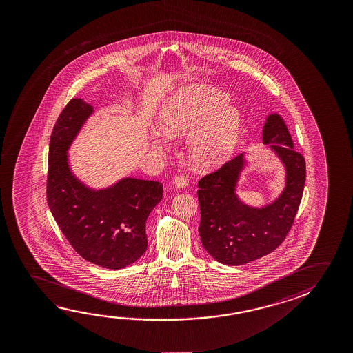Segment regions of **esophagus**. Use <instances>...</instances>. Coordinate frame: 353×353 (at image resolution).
Instances as JSON below:
<instances>
[{"mask_svg": "<svg viewBox=\"0 0 353 353\" xmlns=\"http://www.w3.org/2000/svg\"><path fill=\"white\" fill-rule=\"evenodd\" d=\"M174 185L177 188H185L188 185V177L185 174H179L174 179Z\"/></svg>", "mask_w": 353, "mask_h": 353, "instance_id": "34e87169", "label": "esophagus"}]
</instances>
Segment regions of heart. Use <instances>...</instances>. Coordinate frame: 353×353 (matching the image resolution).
<instances>
[{
    "label": "heart",
    "instance_id": "obj_1",
    "mask_svg": "<svg viewBox=\"0 0 353 353\" xmlns=\"http://www.w3.org/2000/svg\"><path fill=\"white\" fill-rule=\"evenodd\" d=\"M229 96L213 87H185L166 101L160 112V125L168 137L191 134L187 150L199 168H212L232 154L240 129V114L225 107ZM155 150H165L161 138L152 139Z\"/></svg>",
    "mask_w": 353,
    "mask_h": 353
}]
</instances>
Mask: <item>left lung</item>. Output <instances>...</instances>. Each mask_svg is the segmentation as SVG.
<instances>
[{
	"instance_id": "left-lung-1",
	"label": "left lung",
	"mask_w": 353,
	"mask_h": 353,
	"mask_svg": "<svg viewBox=\"0 0 353 353\" xmlns=\"http://www.w3.org/2000/svg\"><path fill=\"white\" fill-rule=\"evenodd\" d=\"M263 144H268L285 168V188L263 208L243 204L235 193L245 161L237 155L198 181L201 207L199 235L203 248L224 265H243L271 254L288 235L301 205L305 185V159L293 148V140L278 114L267 118Z\"/></svg>"
}]
</instances>
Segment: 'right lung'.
<instances>
[{"instance_id":"add662e5","label":"right lung","mask_w":353,"mask_h":353,"mask_svg":"<svg viewBox=\"0 0 353 353\" xmlns=\"http://www.w3.org/2000/svg\"><path fill=\"white\" fill-rule=\"evenodd\" d=\"M93 107L83 99L66 104L52 128L49 144L47 201L72 249L97 266L119 270L139 260L148 248L145 224L162 199L157 181L123 179L93 191L71 172L68 150Z\"/></svg>"}]
</instances>
